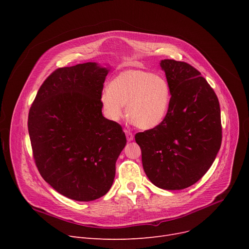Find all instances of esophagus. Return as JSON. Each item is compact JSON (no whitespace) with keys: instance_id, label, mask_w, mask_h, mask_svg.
Segmentation results:
<instances>
[{"instance_id":"1","label":"esophagus","mask_w":249,"mask_h":249,"mask_svg":"<svg viewBox=\"0 0 249 249\" xmlns=\"http://www.w3.org/2000/svg\"><path fill=\"white\" fill-rule=\"evenodd\" d=\"M125 133H126V138H127L128 141H132V140H133L134 135H133L131 132L128 131V130H125Z\"/></svg>"}]
</instances>
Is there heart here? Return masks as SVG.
I'll return each instance as SVG.
<instances>
[{
    "label": "heart",
    "instance_id": "1",
    "mask_svg": "<svg viewBox=\"0 0 249 249\" xmlns=\"http://www.w3.org/2000/svg\"><path fill=\"white\" fill-rule=\"evenodd\" d=\"M171 87L160 74L141 70H127L110 82L101 95L103 111L109 120L117 122L124 113L134 125L148 130L160 125L171 106Z\"/></svg>",
    "mask_w": 249,
    "mask_h": 249
}]
</instances>
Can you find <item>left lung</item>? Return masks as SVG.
Listing matches in <instances>:
<instances>
[{
	"label": "left lung",
	"instance_id": "left-lung-1",
	"mask_svg": "<svg viewBox=\"0 0 249 249\" xmlns=\"http://www.w3.org/2000/svg\"><path fill=\"white\" fill-rule=\"evenodd\" d=\"M171 106L158 127L135 135L143 169L163 190H182L211 167L220 149V105L214 89L191 64L163 59Z\"/></svg>",
	"mask_w": 249,
	"mask_h": 249
}]
</instances>
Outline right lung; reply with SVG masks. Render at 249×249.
Here are the masks:
<instances>
[{"label":"right lung","mask_w":249,"mask_h":249,"mask_svg":"<svg viewBox=\"0 0 249 249\" xmlns=\"http://www.w3.org/2000/svg\"><path fill=\"white\" fill-rule=\"evenodd\" d=\"M109 71L96 62L57 69L39 89L29 111L28 131L39 173L74 201H94L108 193L126 145L122 127L102 114Z\"/></svg>","instance_id":"add662e5"}]
</instances>
